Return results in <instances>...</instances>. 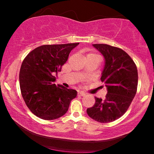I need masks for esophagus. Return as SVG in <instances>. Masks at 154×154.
Returning a JSON list of instances; mask_svg holds the SVG:
<instances>
[{
	"label": "esophagus",
	"instance_id": "esophagus-1",
	"mask_svg": "<svg viewBox=\"0 0 154 154\" xmlns=\"http://www.w3.org/2000/svg\"><path fill=\"white\" fill-rule=\"evenodd\" d=\"M85 94H85V92H82V91H79V92H78V93H77V95L78 96H85Z\"/></svg>",
	"mask_w": 154,
	"mask_h": 154
}]
</instances>
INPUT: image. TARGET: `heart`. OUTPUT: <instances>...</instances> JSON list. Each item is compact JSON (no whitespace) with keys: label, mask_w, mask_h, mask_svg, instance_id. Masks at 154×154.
<instances>
[{"label":"heart","mask_w":154,"mask_h":154,"mask_svg":"<svg viewBox=\"0 0 154 154\" xmlns=\"http://www.w3.org/2000/svg\"><path fill=\"white\" fill-rule=\"evenodd\" d=\"M91 56H98L96 54H92V53H90L88 54L87 57H91Z\"/></svg>","instance_id":"heart-1"}]
</instances>
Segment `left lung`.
I'll use <instances>...</instances> for the list:
<instances>
[{"instance_id": "left-lung-1", "label": "left lung", "mask_w": 154, "mask_h": 154, "mask_svg": "<svg viewBox=\"0 0 154 154\" xmlns=\"http://www.w3.org/2000/svg\"><path fill=\"white\" fill-rule=\"evenodd\" d=\"M105 58L100 77L107 90L105 100L95 97L96 103L87 109L91 118L100 123L113 122L126 113L137 93L138 71L126 52L106 44H93Z\"/></svg>"}]
</instances>
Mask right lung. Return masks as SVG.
Returning <instances> with one entry per match:
<instances>
[{
    "instance_id": "1",
    "label": "right lung",
    "mask_w": 154,
    "mask_h": 154,
    "mask_svg": "<svg viewBox=\"0 0 154 154\" xmlns=\"http://www.w3.org/2000/svg\"><path fill=\"white\" fill-rule=\"evenodd\" d=\"M77 43L45 45L33 49L24 58L20 71L22 97L33 114L45 120L60 118L66 113L77 92L56 85L58 72L67 61Z\"/></svg>"
}]
</instances>
